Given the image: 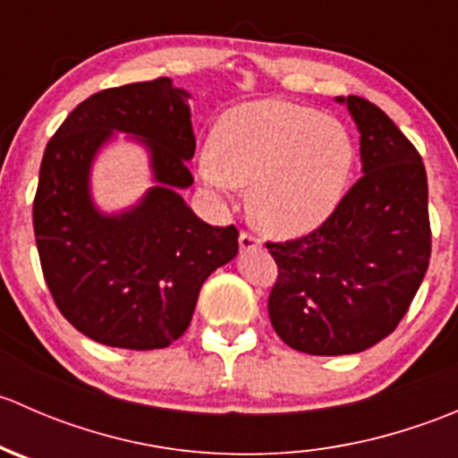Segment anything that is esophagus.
<instances>
[{
	"label": "esophagus",
	"instance_id": "esophagus-1",
	"mask_svg": "<svg viewBox=\"0 0 458 458\" xmlns=\"http://www.w3.org/2000/svg\"><path fill=\"white\" fill-rule=\"evenodd\" d=\"M239 248H242V252L257 250V248H261V242H259L257 237H252V234L242 233V234H239Z\"/></svg>",
	"mask_w": 458,
	"mask_h": 458
}]
</instances>
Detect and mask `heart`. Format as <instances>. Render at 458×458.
<instances>
[{
	"mask_svg": "<svg viewBox=\"0 0 458 458\" xmlns=\"http://www.w3.org/2000/svg\"><path fill=\"white\" fill-rule=\"evenodd\" d=\"M199 159L208 191L250 188L248 212L261 233L293 239L318 228L339 203L354 161L336 119L285 99H259L228 110Z\"/></svg>",
	"mask_w": 458,
	"mask_h": 458,
	"instance_id": "heart-1",
	"label": "heart"
}]
</instances>
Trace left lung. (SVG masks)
Returning <instances> with one entry per match:
<instances>
[{"instance_id": "8db88e82", "label": "left lung", "mask_w": 458, "mask_h": 458, "mask_svg": "<svg viewBox=\"0 0 458 458\" xmlns=\"http://www.w3.org/2000/svg\"><path fill=\"white\" fill-rule=\"evenodd\" d=\"M361 135V179L310 234L266 243L279 266L267 299L290 348L363 352L408 312L429 263L428 177L417 148L378 106L336 97Z\"/></svg>"}]
</instances>
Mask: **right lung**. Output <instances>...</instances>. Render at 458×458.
I'll use <instances>...</instances> for the list:
<instances>
[{"instance_id": "obj_1", "label": "right lung", "mask_w": 458, "mask_h": 458, "mask_svg": "<svg viewBox=\"0 0 458 458\" xmlns=\"http://www.w3.org/2000/svg\"><path fill=\"white\" fill-rule=\"evenodd\" d=\"M191 92L168 77L88 97L48 141L32 203L41 270L59 312L97 344L165 348L186 332L203 281L239 252L234 225L183 201L195 155ZM123 131L148 152L156 186L131 208L98 210L89 173Z\"/></svg>"}]
</instances>
